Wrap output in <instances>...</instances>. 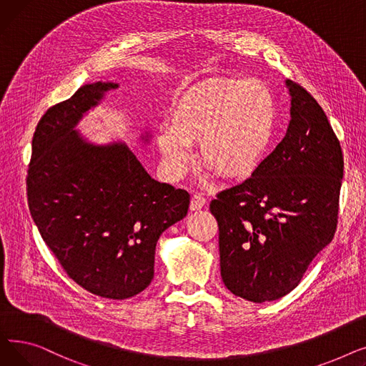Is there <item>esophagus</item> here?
<instances>
[{
  "label": "esophagus",
  "instance_id": "esophagus-1",
  "mask_svg": "<svg viewBox=\"0 0 366 366\" xmlns=\"http://www.w3.org/2000/svg\"><path fill=\"white\" fill-rule=\"evenodd\" d=\"M204 204H206V199H204L202 194H194L193 197H191L189 209H191V210H199V209H202Z\"/></svg>",
  "mask_w": 366,
  "mask_h": 366
}]
</instances>
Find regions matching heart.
Masks as SVG:
<instances>
[{
    "mask_svg": "<svg viewBox=\"0 0 366 366\" xmlns=\"http://www.w3.org/2000/svg\"><path fill=\"white\" fill-rule=\"evenodd\" d=\"M279 111L274 93L259 79H219L197 84L173 99L169 132L157 144L172 178L187 172L191 145L199 144L204 167L227 179L258 170L276 138Z\"/></svg>",
    "mask_w": 366,
    "mask_h": 366,
    "instance_id": "obj_1",
    "label": "heart"
}]
</instances>
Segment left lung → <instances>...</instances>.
Here are the masks:
<instances>
[{"instance_id":"left-lung-1","label":"left lung","mask_w":366,"mask_h":366,"mask_svg":"<svg viewBox=\"0 0 366 366\" xmlns=\"http://www.w3.org/2000/svg\"><path fill=\"white\" fill-rule=\"evenodd\" d=\"M285 138L251 178L219 191L210 212L219 228L224 285L247 301H274L301 282L337 229L344 157L325 111L302 86Z\"/></svg>"}]
</instances>
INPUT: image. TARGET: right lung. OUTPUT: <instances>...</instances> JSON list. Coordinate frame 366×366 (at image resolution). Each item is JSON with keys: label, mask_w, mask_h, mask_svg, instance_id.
Segmentation results:
<instances>
[{"label": "right lung", "mask_w": 366, "mask_h": 366, "mask_svg": "<svg viewBox=\"0 0 366 366\" xmlns=\"http://www.w3.org/2000/svg\"><path fill=\"white\" fill-rule=\"evenodd\" d=\"M112 83L86 84L38 122L26 177L31 217L65 273L109 300L154 277L160 234L189 206L185 189L152 179L123 144L84 142L74 126Z\"/></svg>", "instance_id": "add662e5"}]
</instances>
